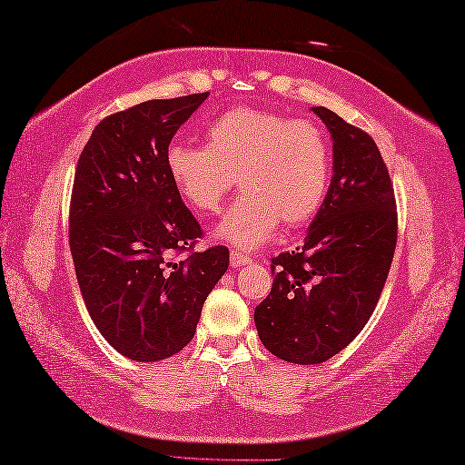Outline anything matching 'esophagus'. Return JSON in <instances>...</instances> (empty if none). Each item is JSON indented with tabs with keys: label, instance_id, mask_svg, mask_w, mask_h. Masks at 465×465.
Listing matches in <instances>:
<instances>
[{
	"label": "esophagus",
	"instance_id": "1",
	"mask_svg": "<svg viewBox=\"0 0 465 465\" xmlns=\"http://www.w3.org/2000/svg\"><path fill=\"white\" fill-rule=\"evenodd\" d=\"M249 262H251V259L246 257V254H242L239 251H232L231 252V267L232 269H241V267H244V264H249Z\"/></svg>",
	"mask_w": 465,
	"mask_h": 465
}]
</instances>
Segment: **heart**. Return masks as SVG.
Listing matches in <instances>:
<instances>
[{
  "label": "heart",
  "instance_id": "b5f03b06",
  "mask_svg": "<svg viewBox=\"0 0 465 465\" xmlns=\"http://www.w3.org/2000/svg\"><path fill=\"white\" fill-rule=\"evenodd\" d=\"M164 164L178 194L198 214H214L239 176L244 194L216 234L241 249L271 239L282 223L307 224L327 194L331 154L325 132L311 120L239 106L206 128V146L173 140Z\"/></svg>",
  "mask_w": 465,
  "mask_h": 465
}]
</instances>
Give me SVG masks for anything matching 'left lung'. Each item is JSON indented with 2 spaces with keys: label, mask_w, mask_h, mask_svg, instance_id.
I'll use <instances>...</instances> for the list:
<instances>
[{
  "label": "left lung",
  "mask_w": 465,
  "mask_h": 465,
  "mask_svg": "<svg viewBox=\"0 0 465 465\" xmlns=\"http://www.w3.org/2000/svg\"><path fill=\"white\" fill-rule=\"evenodd\" d=\"M333 138V180L305 244L272 257L271 292L254 309L262 345L289 363L315 365L361 333L397 244L393 183L365 130L315 106Z\"/></svg>",
  "instance_id": "8db88e82"
}]
</instances>
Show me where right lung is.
Segmentation results:
<instances>
[{
    "label": "right lung",
    "instance_id": "add662e5",
    "mask_svg": "<svg viewBox=\"0 0 465 465\" xmlns=\"http://www.w3.org/2000/svg\"><path fill=\"white\" fill-rule=\"evenodd\" d=\"M208 92L148 100L94 128L75 166L70 251L84 302L104 339L134 361L191 343L229 249L196 252L203 229L168 176L164 153Z\"/></svg>",
    "mask_w": 465,
    "mask_h": 465
}]
</instances>
